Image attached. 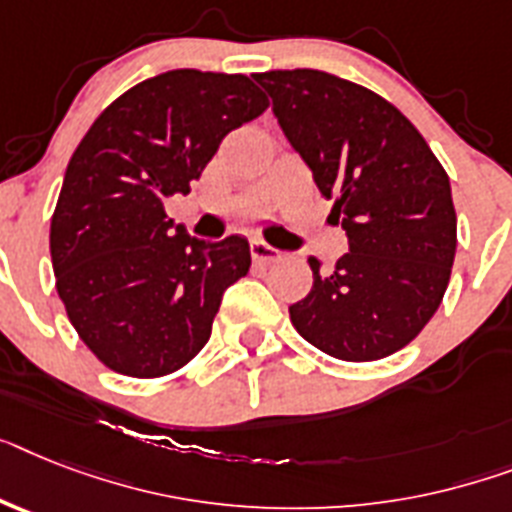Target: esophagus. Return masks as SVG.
<instances>
[{
	"mask_svg": "<svg viewBox=\"0 0 512 512\" xmlns=\"http://www.w3.org/2000/svg\"><path fill=\"white\" fill-rule=\"evenodd\" d=\"M251 256L253 261H259V264H272V261L282 259V251L272 248L264 240H251Z\"/></svg>",
	"mask_w": 512,
	"mask_h": 512,
	"instance_id": "obj_1",
	"label": "esophagus"
}]
</instances>
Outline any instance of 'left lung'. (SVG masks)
Masks as SVG:
<instances>
[{
  "instance_id": "obj_1",
  "label": "left lung",
  "mask_w": 512,
  "mask_h": 512,
  "mask_svg": "<svg viewBox=\"0 0 512 512\" xmlns=\"http://www.w3.org/2000/svg\"><path fill=\"white\" fill-rule=\"evenodd\" d=\"M256 83L348 235L332 272L308 259L314 287L290 306V322L340 361L398 353L450 282L458 246L450 177L411 120L369 88L306 67L269 70Z\"/></svg>"
}]
</instances>
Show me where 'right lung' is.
<instances>
[{
    "label": "right lung",
    "instance_id": "obj_1",
    "mask_svg": "<svg viewBox=\"0 0 512 512\" xmlns=\"http://www.w3.org/2000/svg\"><path fill=\"white\" fill-rule=\"evenodd\" d=\"M266 107L246 75L170 70L114 99L78 143L52 217V266L75 332L117 374L183 369L248 274L246 238H190L164 198L190 193L222 138Z\"/></svg>",
    "mask_w": 512,
    "mask_h": 512
}]
</instances>
